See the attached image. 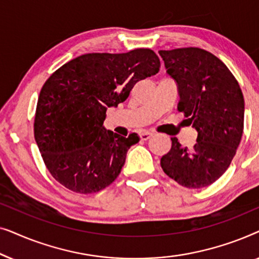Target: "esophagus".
<instances>
[{"mask_svg": "<svg viewBox=\"0 0 259 259\" xmlns=\"http://www.w3.org/2000/svg\"><path fill=\"white\" fill-rule=\"evenodd\" d=\"M151 137H152V133H150V132H143V133H140V139L143 140V141L148 140Z\"/></svg>", "mask_w": 259, "mask_h": 259, "instance_id": "obj_1", "label": "esophagus"}]
</instances>
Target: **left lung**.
Masks as SVG:
<instances>
[{"instance_id": "obj_1", "label": "left lung", "mask_w": 259, "mask_h": 259, "mask_svg": "<svg viewBox=\"0 0 259 259\" xmlns=\"http://www.w3.org/2000/svg\"><path fill=\"white\" fill-rule=\"evenodd\" d=\"M167 74L177 82L178 111L197 130L192 150L171 138L162 171L179 185L201 189L229 168L244 128V98L238 81L217 56L197 47L159 51Z\"/></svg>"}]
</instances>
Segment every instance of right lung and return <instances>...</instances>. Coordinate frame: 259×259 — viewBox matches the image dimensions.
I'll return each mask as SVG.
<instances>
[{"mask_svg": "<svg viewBox=\"0 0 259 259\" xmlns=\"http://www.w3.org/2000/svg\"><path fill=\"white\" fill-rule=\"evenodd\" d=\"M159 68L157 54L139 48L80 55L48 77L38 95L34 137L56 182L80 194L99 192L114 182L139 137L106 130V111L125 101L138 81Z\"/></svg>", "mask_w": 259, "mask_h": 259, "instance_id": "obj_1", "label": "right lung"}]
</instances>
